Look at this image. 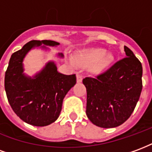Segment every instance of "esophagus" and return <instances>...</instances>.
Returning <instances> with one entry per match:
<instances>
[{
	"label": "esophagus",
	"instance_id": "obj_1",
	"mask_svg": "<svg viewBox=\"0 0 152 152\" xmlns=\"http://www.w3.org/2000/svg\"><path fill=\"white\" fill-rule=\"evenodd\" d=\"M83 80V76L82 75H80V74H77V76H76V80H77V82L80 83Z\"/></svg>",
	"mask_w": 152,
	"mask_h": 152
}]
</instances>
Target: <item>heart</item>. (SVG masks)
I'll return each mask as SVG.
<instances>
[{
  "label": "heart",
  "instance_id": "heart-1",
  "mask_svg": "<svg viewBox=\"0 0 152 152\" xmlns=\"http://www.w3.org/2000/svg\"><path fill=\"white\" fill-rule=\"evenodd\" d=\"M76 63L82 66L92 65L94 72L99 73L106 69L113 61V55L106 53L103 49H87L76 53L75 56Z\"/></svg>",
  "mask_w": 152,
  "mask_h": 152
}]
</instances>
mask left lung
Listing matches in <instances>:
<instances>
[{
	"instance_id": "obj_1",
	"label": "left lung",
	"mask_w": 152,
	"mask_h": 152,
	"mask_svg": "<svg viewBox=\"0 0 152 152\" xmlns=\"http://www.w3.org/2000/svg\"><path fill=\"white\" fill-rule=\"evenodd\" d=\"M125 58L94 78L86 77V115L101 128L122 124L134 112L142 89V66L133 51L124 46Z\"/></svg>"
}]
</instances>
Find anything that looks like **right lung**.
Here are the masks:
<instances>
[{"mask_svg":"<svg viewBox=\"0 0 152 152\" xmlns=\"http://www.w3.org/2000/svg\"><path fill=\"white\" fill-rule=\"evenodd\" d=\"M41 44L56 46L53 40H31L11 55L5 75V89L10 105L18 117L34 126H46L59 116L64 97L76 85V74L63 75L49 62L32 78L23 74V61L29 50ZM45 48V46H42ZM63 57V53H58Z\"/></svg>","mask_w":152,"mask_h":152,"instance_id":"1","label":"right lung"}]
</instances>
